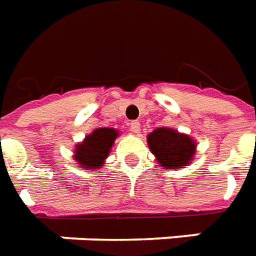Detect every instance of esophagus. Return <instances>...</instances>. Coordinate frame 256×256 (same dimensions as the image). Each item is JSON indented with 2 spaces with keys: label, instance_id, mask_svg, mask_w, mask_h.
I'll return each instance as SVG.
<instances>
[{
  "label": "esophagus",
  "instance_id": "obj_1",
  "mask_svg": "<svg viewBox=\"0 0 256 256\" xmlns=\"http://www.w3.org/2000/svg\"><path fill=\"white\" fill-rule=\"evenodd\" d=\"M128 128H130V130H132L133 133H140L141 124H140L138 120H132V122L128 123Z\"/></svg>",
  "mask_w": 256,
  "mask_h": 256
}]
</instances>
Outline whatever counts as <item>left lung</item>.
<instances>
[{"label":"left lung","instance_id":"1","mask_svg":"<svg viewBox=\"0 0 256 256\" xmlns=\"http://www.w3.org/2000/svg\"><path fill=\"white\" fill-rule=\"evenodd\" d=\"M148 145L159 164L166 168H181L193 159L196 144L190 137L176 130L160 128L148 134Z\"/></svg>","mask_w":256,"mask_h":256}]
</instances>
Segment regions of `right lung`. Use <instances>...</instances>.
<instances>
[{"label": "right lung", "instance_id": "add662e5", "mask_svg": "<svg viewBox=\"0 0 256 256\" xmlns=\"http://www.w3.org/2000/svg\"><path fill=\"white\" fill-rule=\"evenodd\" d=\"M118 137V132L115 128H96L94 132L89 134L82 144L76 145L75 150V160L84 168H96L102 166L114 141Z\"/></svg>", "mask_w": 256, "mask_h": 256}]
</instances>
